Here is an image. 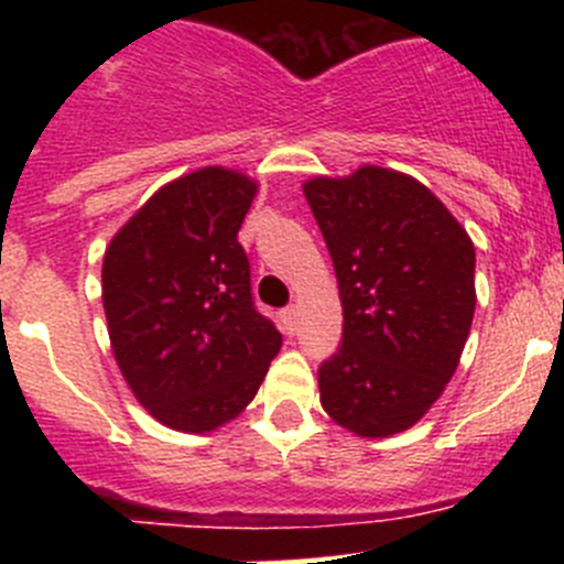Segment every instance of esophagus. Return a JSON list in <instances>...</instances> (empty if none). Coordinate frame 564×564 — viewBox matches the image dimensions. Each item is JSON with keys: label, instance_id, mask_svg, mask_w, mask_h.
I'll return each instance as SVG.
<instances>
[{"label": "esophagus", "instance_id": "esophagus-1", "mask_svg": "<svg viewBox=\"0 0 564 564\" xmlns=\"http://www.w3.org/2000/svg\"><path fill=\"white\" fill-rule=\"evenodd\" d=\"M297 318H300V305H289V308L283 311V324H286V329H292V333L294 327H297Z\"/></svg>", "mask_w": 564, "mask_h": 564}]
</instances>
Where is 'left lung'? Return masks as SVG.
Masks as SVG:
<instances>
[{
  "instance_id": "8db88e82",
  "label": "left lung",
  "mask_w": 564,
  "mask_h": 564,
  "mask_svg": "<svg viewBox=\"0 0 564 564\" xmlns=\"http://www.w3.org/2000/svg\"><path fill=\"white\" fill-rule=\"evenodd\" d=\"M338 278L344 340L318 368L340 429H412L456 373L475 316V246L414 176L360 166L303 185Z\"/></svg>"
}]
</instances>
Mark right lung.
Listing matches in <instances>:
<instances>
[{"instance_id": "obj_1", "label": "right lung", "mask_w": 564, "mask_h": 564, "mask_svg": "<svg viewBox=\"0 0 564 564\" xmlns=\"http://www.w3.org/2000/svg\"><path fill=\"white\" fill-rule=\"evenodd\" d=\"M256 180L204 166L152 193L104 256L113 360L141 406L174 431L209 434L253 401L281 333L253 308L237 242Z\"/></svg>"}]
</instances>
